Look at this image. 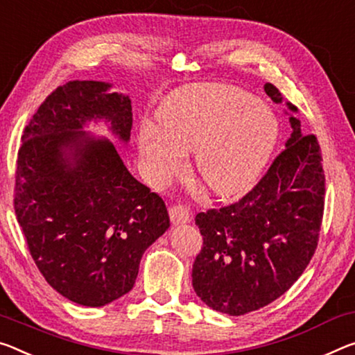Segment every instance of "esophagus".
<instances>
[{
  "mask_svg": "<svg viewBox=\"0 0 355 355\" xmlns=\"http://www.w3.org/2000/svg\"><path fill=\"white\" fill-rule=\"evenodd\" d=\"M168 215L173 224H187L191 221V210L187 205H173L168 210Z\"/></svg>",
  "mask_w": 355,
  "mask_h": 355,
  "instance_id": "34e87169",
  "label": "esophagus"
}]
</instances>
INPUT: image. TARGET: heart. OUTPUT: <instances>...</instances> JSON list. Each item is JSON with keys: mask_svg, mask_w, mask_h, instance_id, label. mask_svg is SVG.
Masks as SVG:
<instances>
[{"mask_svg": "<svg viewBox=\"0 0 355 355\" xmlns=\"http://www.w3.org/2000/svg\"><path fill=\"white\" fill-rule=\"evenodd\" d=\"M159 126L145 123L137 137L148 177L166 183L196 151V167L213 193L232 196L261 175L278 142L272 109L245 89L196 85L173 93L157 114Z\"/></svg>", "mask_w": 355, "mask_h": 355, "instance_id": "b5f03b06", "label": "heart"}]
</instances>
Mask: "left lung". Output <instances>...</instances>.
Listing matches in <instances>:
<instances>
[{"instance_id":"obj_1","label":"left lung","mask_w":355,"mask_h":355,"mask_svg":"<svg viewBox=\"0 0 355 355\" xmlns=\"http://www.w3.org/2000/svg\"><path fill=\"white\" fill-rule=\"evenodd\" d=\"M263 89L283 104L272 83ZM292 128L286 150L239 202L202 211L196 224L204 248L193 263V288L219 313L241 316L277 300L305 272L318 246L325 177L318 139L305 136L284 101Z\"/></svg>"}]
</instances>
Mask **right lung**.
Here are the masks:
<instances>
[{"mask_svg":"<svg viewBox=\"0 0 355 355\" xmlns=\"http://www.w3.org/2000/svg\"><path fill=\"white\" fill-rule=\"evenodd\" d=\"M112 83L72 80L25 128L15 172V215L37 268L83 306L132 289L144 252L171 226L161 196L128 171L115 145L87 131L103 121L128 144L132 107Z\"/></svg>","mask_w":355,"mask_h":355,"instance_id":"add662e5","label":"right lung"}]
</instances>
